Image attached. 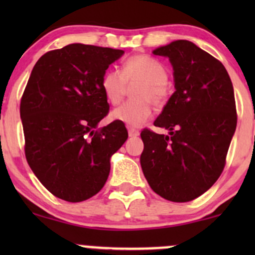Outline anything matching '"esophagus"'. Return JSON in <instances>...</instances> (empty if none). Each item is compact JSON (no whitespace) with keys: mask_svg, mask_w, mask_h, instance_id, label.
I'll list each match as a JSON object with an SVG mask.
<instances>
[{"mask_svg":"<svg viewBox=\"0 0 255 255\" xmlns=\"http://www.w3.org/2000/svg\"><path fill=\"white\" fill-rule=\"evenodd\" d=\"M128 134H129V136H137L139 135V130L136 128L128 127Z\"/></svg>","mask_w":255,"mask_h":255,"instance_id":"34e87169","label":"esophagus"}]
</instances>
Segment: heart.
Here are the masks:
<instances>
[{
    "mask_svg": "<svg viewBox=\"0 0 255 255\" xmlns=\"http://www.w3.org/2000/svg\"><path fill=\"white\" fill-rule=\"evenodd\" d=\"M131 97L111 114V119L128 126H141L152 114V104L160 109L170 97L168 69L162 62L148 55H133L122 64V72L109 69L102 78V90L110 104L124 101L128 86H134Z\"/></svg>",
    "mask_w": 255,
    "mask_h": 255,
    "instance_id": "obj_1",
    "label": "heart"
}]
</instances>
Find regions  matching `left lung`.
I'll return each instance as SVG.
<instances>
[{
	"label": "left lung",
	"instance_id": "obj_1",
	"mask_svg": "<svg viewBox=\"0 0 255 255\" xmlns=\"http://www.w3.org/2000/svg\"><path fill=\"white\" fill-rule=\"evenodd\" d=\"M153 54L169 57L176 91L154 121L169 135L141 130L140 164L152 191L187 203L211 188L223 172L238 122L233 84L221 61L188 40Z\"/></svg>",
	"mask_w": 255,
	"mask_h": 255
}]
</instances>
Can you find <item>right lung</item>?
<instances>
[{"label":"right lung","mask_w":255,"mask_h":255,"mask_svg":"<svg viewBox=\"0 0 255 255\" xmlns=\"http://www.w3.org/2000/svg\"><path fill=\"white\" fill-rule=\"evenodd\" d=\"M124 50L69 44L44 54L20 102L25 156L55 197L79 203L96 195L110 172V157L128 137L124 122L97 128L109 114L102 78Z\"/></svg>","instance_id":"add662e5"}]
</instances>
